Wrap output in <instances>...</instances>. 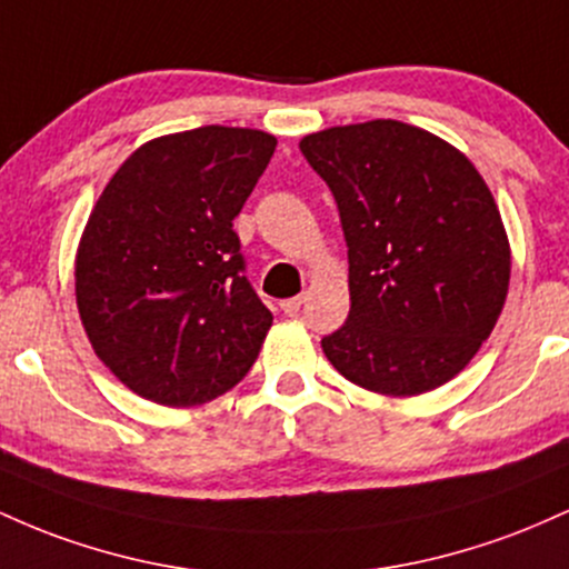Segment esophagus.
<instances>
[{
    "mask_svg": "<svg viewBox=\"0 0 569 569\" xmlns=\"http://www.w3.org/2000/svg\"><path fill=\"white\" fill-rule=\"evenodd\" d=\"M279 306H282L284 315H298V311H301V306H303V296L287 298V301H282Z\"/></svg>",
    "mask_w": 569,
    "mask_h": 569,
    "instance_id": "esophagus-1",
    "label": "esophagus"
}]
</instances>
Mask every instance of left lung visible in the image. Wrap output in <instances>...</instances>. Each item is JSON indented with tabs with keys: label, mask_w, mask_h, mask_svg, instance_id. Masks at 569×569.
<instances>
[{
	"label": "left lung",
	"mask_w": 569,
	"mask_h": 569,
	"mask_svg": "<svg viewBox=\"0 0 569 569\" xmlns=\"http://www.w3.org/2000/svg\"><path fill=\"white\" fill-rule=\"evenodd\" d=\"M328 182L349 247V317L322 338L343 379L389 398L443 387L500 319L510 241L465 152L400 120L333 126L298 142Z\"/></svg>",
	"instance_id": "obj_1"
}]
</instances>
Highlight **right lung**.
Here are the masks:
<instances>
[{
    "mask_svg": "<svg viewBox=\"0 0 569 569\" xmlns=\"http://www.w3.org/2000/svg\"><path fill=\"white\" fill-rule=\"evenodd\" d=\"M273 147V133L236 126L163 133L93 203L74 254L80 322L139 398L209 403L258 360L273 315L241 273L233 217Z\"/></svg>",
    "mask_w": 569,
    "mask_h": 569,
    "instance_id": "add662e5",
    "label": "right lung"
}]
</instances>
